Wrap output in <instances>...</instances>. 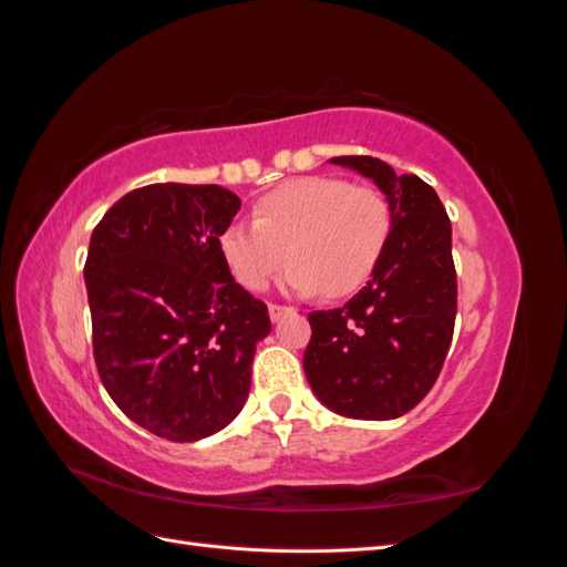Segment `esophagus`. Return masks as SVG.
I'll return each mask as SVG.
<instances>
[{"label":"esophagus","instance_id":"34e87169","mask_svg":"<svg viewBox=\"0 0 567 567\" xmlns=\"http://www.w3.org/2000/svg\"><path fill=\"white\" fill-rule=\"evenodd\" d=\"M296 310L290 305H277V302H271L269 305V317H271V321H281L284 317H288V315H293Z\"/></svg>","mask_w":567,"mask_h":567}]
</instances>
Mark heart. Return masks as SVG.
I'll return each mask as SVG.
<instances>
[{
    "instance_id": "obj_1",
    "label": "heart",
    "mask_w": 567,
    "mask_h": 567,
    "mask_svg": "<svg viewBox=\"0 0 567 567\" xmlns=\"http://www.w3.org/2000/svg\"><path fill=\"white\" fill-rule=\"evenodd\" d=\"M390 231L392 215L375 188L312 175L262 196L255 221H231L219 234V252L248 290L267 288L290 260L286 284L298 293L348 298L383 260Z\"/></svg>"
}]
</instances>
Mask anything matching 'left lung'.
I'll use <instances>...</instances> for the list:
<instances>
[{"instance_id": "obj_1", "label": "left lung", "mask_w": 567, "mask_h": 567, "mask_svg": "<svg viewBox=\"0 0 567 567\" xmlns=\"http://www.w3.org/2000/svg\"><path fill=\"white\" fill-rule=\"evenodd\" d=\"M388 196L392 231L367 286L336 310L310 312L302 367L336 414L388 421L414 409L442 371L456 319L452 225L435 188L371 156H338Z\"/></svg>"}]
</instances>
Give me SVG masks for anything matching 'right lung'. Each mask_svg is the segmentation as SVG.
<instances>
[{"label": "right lung", "mask_w": 567, "mask_h": 567, "mask_svg": "<svg viewBox=\"0 0 567 567\" xmlns=\"http://www.w3.org/2000/svg\"><path fill=\"white\" fill-rule=\"evenodd\" d=\"M238 210L217 184H148L92 231L84 284L101 383L158 437H208L246 404L271 321L221 260L219 234Z\"/></svg>", "instance_id": "obj_1"}]
</instances>
